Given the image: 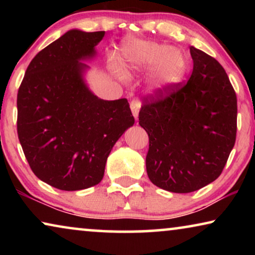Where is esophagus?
Returning <instances> with one entry per match:
<instances>
[{"label":"esophagus","instance_id":"esophagus-1","mask_svg":"<svg viewBox=\"0 0 255 255\" xmlns=\"http://www.w3.org/2000/svg\"><path fill=\"white\" fill-rule=\"evenodd\" d=\"M140 107H141V103L139 100H133L132 102L130 103V108L132 110V114H133V117L135 118V121L138 120V115H139V110H140Z\"/></svg>","mask_w":255,"mask_h":255}]
</instances>
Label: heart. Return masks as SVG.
Wrapping results in <instances>:
<instances>
[{"mask_svg":"<svg viewBox=\"0 0 255 255\" xmlns=\"http://www.w3.org/2000/svg\"><path fill=\"white\" fill-rule=\"evenodd\" d=\"M124 73L135 71L151 73V85L158 92H168L182 81L187 72V58L179 48L152 40L131 39L122 47ZM118 78H124V73L116 68Z\"/></svg>","mask_w":255,"mask_h":255,"instance_id":"1","label":"heart"}]
</instances>
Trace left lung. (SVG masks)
Listing matches in <instances>:
<instances>
[{"label": "left lung", "mask_w": 255, "mask_h": 255, "mask_svg": "<svg viewBox=\"0 0 255 255\" xmlns=\"http://www.w3.org/2000/svg\"><path fill=\"white\" fill-rule=\"evenodd\" d=\"M186 85L145 100L139 125L147 132L146 170L153 184L186 194L221 175L236 142L237 96L222 65L190 46Z\"/></svg>", "instance_id": "8db88e82"}]
</instances>
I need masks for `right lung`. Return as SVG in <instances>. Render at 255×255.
Here are the masks:
<instances>
[{"mask_svg": "<svg viewBox=\"0 0 255 255\" xmlns=\"http://www.w3.org/2000/svg\"><path fill=\"white\" fill-rule=\"evenodd\" d=\"M104 31L69 30L27 66L17 94V133L38 179L60 190L96 186L122 134L134 124L127 99L101 100L87 86Z\"/></svg>", "mask_w": 255, "mask_h": 255, "instance_id": "right-lung-1", "label": "right lung"}]
</instances>
